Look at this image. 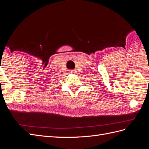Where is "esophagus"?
I'll list each match as a JSON object with an SVG mask.
<instances>
[{
  "label": "esophagus",
  "mask_w": 149,
  "mask_h": 149,
  "mask_svg": "<svg viewBox=\"0 0 149 149\" xmlns=\"http://www.w3.org/2000/svg\"><path fill=\"white\" fill-rule=\"evenodd\" d=\"M69 71H70V73H75L74 70H70Z\"/></svg>",
  "instance_id": "obj_1"
}]
</instances>
